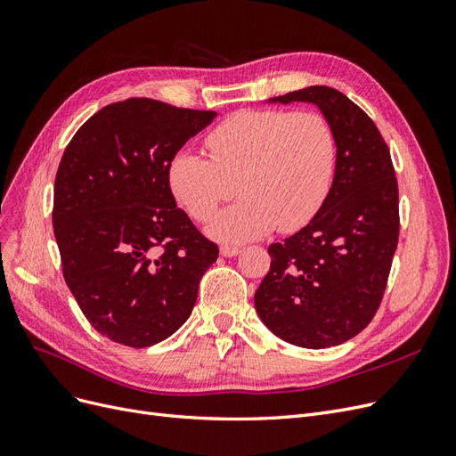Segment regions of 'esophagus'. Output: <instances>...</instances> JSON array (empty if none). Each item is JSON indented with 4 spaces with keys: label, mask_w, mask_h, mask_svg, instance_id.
<instances>
[{
    "label": "esophagus",
    "mask_w": 456,
    "mask_h": 456,
    "mask_svg": "<svg viewBox=\"0 0 456 456\" xmlns=\"http://www.w3.org/2000/svg\"><path fill=\"white\" fill-rule=\"evenodd\" d=\"M241 253V249H240V247H233V245H223V247H220V255H223V256H238Z\"/></svg>",
    "instance_id": "1"
}]
</instances>
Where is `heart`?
Instances as JSON below:
<instances>
[{"label": "heart", "instance_id": "b5f03b06", "mask_svg": "<svg viewBox=\"0 0 456 456\" xmlns=\"http://www.w3.org/2000/svg\"><path fill=\"white\" fill-rule=\"evenodd\" d=\"M209 156L183 150L169 163V186L184 211L205 223L233 191L209 233L228 243L295 232L323 205L337 165V139L317 112L240 110L205 136Z\"/></svg>", "mask_w": 456, "mask_h": 456}]
</instances>
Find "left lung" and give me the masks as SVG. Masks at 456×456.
<instances>
[{
	"label": "left lung",
	"mask_w": 456,
	"mask_h": 456,
	"mask_svg": "<svg viewBox=\"0 0 456 456\" xmlns=\"http://www.w3.org/2000/svg\"><path fill=\"white\" fill-rule=\"evenodd\" d=\"M312 102L337 139L333 186L310 223L272 243L270 272L255 308L275 337L329 348L370 323L384 295L399 238L395 171L380 131L346 94L312 86L270 99Z\"/></svg>",
	"instance_id": "8db88e82"
}]
</instances>
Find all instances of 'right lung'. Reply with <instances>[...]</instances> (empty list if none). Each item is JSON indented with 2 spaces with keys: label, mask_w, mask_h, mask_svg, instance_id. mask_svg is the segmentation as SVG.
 <instances>
[{
  "label": "right lung",
  "mask_w": 456,
  "mask_h": 456,
  "mask_svg": "<svg viewBox=\"0 0 456 456\" xmlns=\"http://www.w3.org/2000/svg\"><path fill=\"white\" fill-rule=\"evenodd\" d=\"M215 116L127 99L91 116L64 150L53 200L64 281L87 322L123 346L171 337L218 256L169 186L171 159Z\"/></svg>",
  "instance_id": "obj_1"
}]
</instances>
